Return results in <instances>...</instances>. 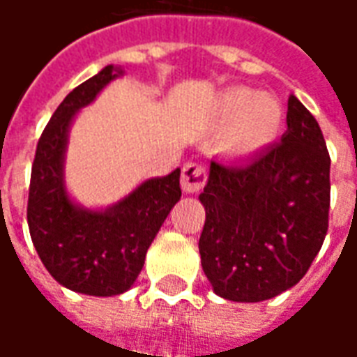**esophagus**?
Masks as SVG:
<instances>
[{"label": "esophagus", "instance_id": "34e87169", "mask_svg": "<svg viewBox=\"0 0 357 357\" xmlns=\"http://www.w3.org/2000/svg\"><path fill=\"white\" fill-rule=\"evenodd\" d=\"M208 181V169L206 165L190 161L183 167V176H181V186L184 192L194 194L200 192L204 188V184Z\"/></svg>", "mask_w": 357, "mask_h": 357}]
</instances>
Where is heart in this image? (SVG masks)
Wrapping results in <instances>:
<instances>
[{"label": "heart", "mask_w": 357, "mask_h": 357, "mask_svg": "<svg viewBox=\"0 0 357 357\" xmlns=\"http://www.w3.org/2000/svg\"><path fill=\"white\" fill-rule=\"evenodd\" d=\"M221 126H229L225 134V149L235 155H252L272 144L282 130L284 112L274 97L266 93L235 87L223 93L218 105Z\"/></svg>", "instance_id": "obj_1"}]
</instances>
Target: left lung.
<instances>
[{"instance_id":"1","label":"left lung","mask_w":357,"mask_h":357,"mask_svg":"<svg viewBox=\"0 0 357 357\" xmlns=\"http://www.w3.org/2000/svg\"><path fill=\"white\" fill-rule=\"evenodd\" d=\"M204 274L223 299L257 303L305 276L328 231L331 155L319 122L287 99V130L245 165L211 161L200 194Z\"/></svg>"}]
</instances>
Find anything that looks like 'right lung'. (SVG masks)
<instances>
[{"mask_svg":"<svg viewBox=\"0 0 357 357\" xmlns=\"http://www.w3.org/2000/svg\"><path fill=\"white\" fill-rule=\"evenodd\" d=\"M122 70L107 66L71 91L38 139L29 186L31 239L56 282L85 296L124 294L144 268L146 252L181 200V169L142 183L105 211L83 210L63 186V153L75 112L87 107Z\"/></svg>","mask_w":357,"mask_h":357,"instance_id":"right-lung-1","label":"right lung"}]
</instances>
